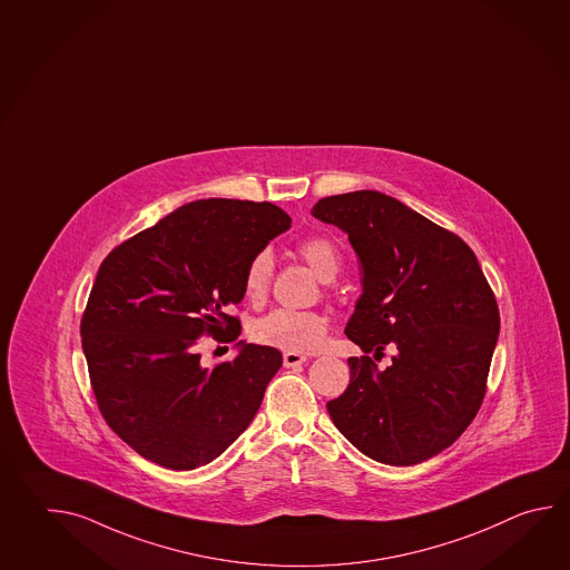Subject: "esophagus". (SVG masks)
Returning a JSON list of instances; mask_svg holds the SVG:
<instances>
[{
    "mask_svg": "<svg viewBox=\"0 0 570 570\" xmlns=\"http://www.w3.org/2000/svg\"><path fill=\"white\" fill-rule=\"evenodd\" d=\"M304 361H306V355L303 353H294V351L284 353V367H301Z\"/></svg>",
    "mask_w": 570,
    "mask_h": 570,
    "instance_id": "esophagus-1",
    "label": "esophagus"
}]
</instances>
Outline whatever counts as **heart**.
<instances>
[{
  "label": "heart",
  "instance_id": "b5f03b06",
  "mask_svg": "<svg viewBox=\"0 0 570 570\" xmlns=\"http://www.w3.org/2000/svg\"><path fill=\"white\" fill-rule=\"evenodd\" d=\"M296 252L303 257L304 264L311 267L323 282L337 278L341 269V252L333 239L323 235L306 237L296 245ZM272 278H274V257L267 249H262L245 266V298L254 304L264 303ZM326 328H328V318L318 311L278 308L254 321L249 333L259 345L306 353L321 347V343L325 341Z\"/></svg>",
  "mask_w": 570,
  "mask_h": 570
}]
</instances>
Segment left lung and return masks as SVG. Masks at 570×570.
<instances>
[{
	"label": "left lung",
	"instance_id": "obj_1",
	"mask_svg": "<svg viewBox=\"0 0 570 570\" xmlns=\"http://www.w3.org/2000/svg\"><path fill=\"white\" fill-rule=\"evenodd\" d=\"M360 256L363 294L345 335L365 355L326 410L341 434L377 463L407 466L451 446L488 392L500 308L469 245L377 190L321 198ZM396 351L380 371L372 358ZM373 352L374 356L368 357Z\"/></svg>",
	"mask_w": 570,
	"mask_h": 570
}]
</instances>
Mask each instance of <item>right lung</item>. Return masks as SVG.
Listing matches in <instances>:
<instances>
[{"label": "right lung", "mask_w": 570, "mask_h": 570, "mask_svg": "<svg viewBox=\"0 0 570 570\" xmlns=\"http://www.w3.org/2000/svg\"><path fill=\"white\" fill-rule=\"evenodd\" d=\"M291 217L272 203L203 198L117 245L81 318L91 387L109 429L151 463L207 465L256 416L278 348L244 345L203 365L198 338L239 337L225 313L244 298L247 262Z\"/></svg>", "instance_id": "obj_1"}]
</instances>
